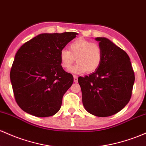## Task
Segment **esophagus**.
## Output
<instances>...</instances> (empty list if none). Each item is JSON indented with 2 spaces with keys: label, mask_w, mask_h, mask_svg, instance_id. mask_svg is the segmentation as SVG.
<instances>
[{
  "label": "esophagus",
  "mask_w": 146,
  "mask_h": 146,
  "mask_svg": "<svg viewBox=\"0 0 146 146\" xmlns=\"http://www.w3.org/2000/svg\"><path fill=\"white\" fill-rule=\"evenodd\" d=\"M73 80H74L75 82H78V76H73Z\"/></svg>",
  "instance_id": "esophagus-1"
}]
</instances>
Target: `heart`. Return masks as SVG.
Listing matches in <instances>:
<instances>
[{
    "instance_id": "obj_1",
    "label": "heart",
    "mask_w": 146,
    "mask_h": 146,
    "mask_svg": "<svg viewBox=\"0 0 146 146\" xmlns=\"http://www.w3.org/2000/svg\"><path fill=\"white\" fill-rule=\"evenodd\" d=\"M60 58L61 65L65 69H70L76 60L78 63L71 68V72L82 73L86 71L91 73L101 64L102 50L97 43L80 38L70 44L69 50L62 49L60 51Z\"/></svg>"
}]
</instances>
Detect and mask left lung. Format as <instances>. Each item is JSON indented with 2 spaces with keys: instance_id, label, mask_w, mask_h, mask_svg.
<instances>
[{
  "instance_id": "8db88e82",
  "label": "left lung",
  "mask_w": 146,
  "mask_h": 146,
  "mask_svg": "<svg viewBox=\"0 0 146 146\" xmlns=\"http://www.w3.org/2000/svg\"><path fill=\"white\" fill-rule=\"evenodd\" d=\"M96 40L102 50L101 64L88 76L79 77L78 83L84 109L96 116L107 117L129 102L135 77L130 59L123 50L105 37Z\"/></svg>"
}]
</instances>
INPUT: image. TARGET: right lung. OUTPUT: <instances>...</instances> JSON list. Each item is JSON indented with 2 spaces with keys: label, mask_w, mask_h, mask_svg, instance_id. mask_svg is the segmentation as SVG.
<instances>
[{
  "label": "right lung",
  "mask_w": 146,
  "mask_h": 146,
  "mask_svg": "<svg viewBox=\"0 0 146 146\" xmlns=\"http://www.w3.org/2000/svg\"><path fill=\"white\" fill-rule=\"evenodd\" d=\"M76 33H43L25 43L16 53L10 80L19 106L37 117L55 115L73 77L61 66L60 52Z\"/></svg>",
  "instance_id": "1"
}]
</instances>
